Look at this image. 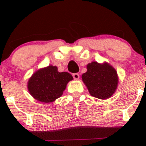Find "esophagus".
<instances>
[{
    "label": "esophagus",
    "mask_w": 146,
    "mask_h": 146,
    "mask_svg": "<svg viewBox=\"0 0 146 146\" xmlns=\"http://www.w3.org/2000/svg\"><path fill=\"white\" fill-rule=\"evenodd\" d=\"M72 76H73V77H74V80H78L79 79V74H77V73H74V74H72Z\"/></svg>",
    "instance_id": "esophagus-1"
}]
</instances>
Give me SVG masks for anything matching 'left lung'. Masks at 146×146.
Segmentation results:
<instances>
[{
	"instance_id": "1",
	"label": "left lung",
	"mask_w": 146,
	"mask_h": 146,
	"mask_svg": "<svg viewBox=\"0 0 146 146\" xmlns=\"http://www.w3.org/2000/svg\"><path fill=\"white\" fill-rule=\"evenodd\" d=\"M82 80L91 96L100 99L110 97L118 83L117 72L111 65L96 61L88 64L87 72L82 75Z\"/></svg>"
}]
</instances>
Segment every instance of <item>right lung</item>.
Listing matches in <instances>:
<instances>
[{
  "label": "right lung",
  "instance_id": "add662e5",
  "mask_svg": "<svg viewBox=\"0 0 146 146\" xmlns=\"http://www.w3.org/2000/svg\"><path fill=\"white\" fill-rule=\"evenodd\" d=\"M72 80L68 72H59L57 66H48L33 74L28 82V89L35 99L52 102L62 96L67 83Z\"/></svg>",
  "mask_w": 146,
  "mask_h": 146
}]
</instances>
